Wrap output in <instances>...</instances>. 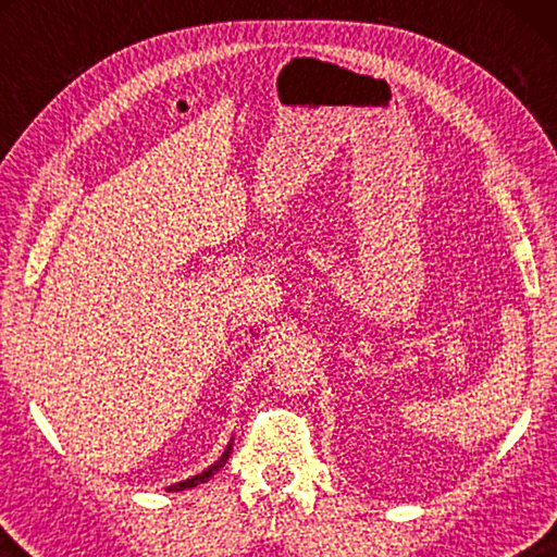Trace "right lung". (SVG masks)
I'll return each mask as SVG.
<instances>
[{"instance_id":"1","label":"right lung","mask_w":557,"mask_h":557,"mask_svg":"<svg viewBox=\"0 0 557 557\" xmlns=\"http://www.w3.org/2000/svg\"><path fill=\"white\" fill-rule=\"evenodd\" d=\"M231 451H233V442H228V447L223 449V455H221L219 459H215L209 469H203L201 474H196V476H191V479H184V482H176V484H172V486H166V492H184V488H194V486H199V484H203V482H209V479L215 474V471L223 469V465H225V461H228V457H231Z\"/></svg>"}]
</instances>
